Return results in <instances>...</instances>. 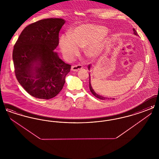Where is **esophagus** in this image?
Listing matches in <instances>:
<instances>
[{
  "label": "esophagus",
  "instance_id": "obj_1",
  "mask_svg": "<svg viewBox=\"0 0 159 159\" xmlns=\"http://www.w3.org/2000/svg\"><path fill=\"white\" fill-rule=\"evenodd\" d=\"M83 68V67H82V65H80V64H78V65H76V66H73L72 67H71V70L72 71H79L80 70H81L82 68Z\"/></svg>",
  "mask_w": 159,
  "mask_h": 159
}]
</instances>
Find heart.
Here are the masks:
<instances>
[{
  "label": "heart",
  "instance_id": "heart-1",
  "mask_svg": "<svg viewBox=\"0 0 159 159\" xmlns=\"http://www.w3.org/2000/svg\"><path fill=\"white\" fill-rule=\"evenodd\" d=\"M107 28L102 25L86 24L77 26L68 34L61 36V51L66 59L71 60L79 53L80 48H86V55L96 58L102 51L107 41Z\"/></svg>",
  "mask_w": 159,
  "mask_h": 159
}]
</instances>
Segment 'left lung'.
<instances>
[{"label": "left lung", "mask_w": 159, "mask_h": 159, "mask_svg": "<svg viewBox=\"0 0 159 159\" xmlns=\"http://www.w3.org/2000/svg\"><path fill=\"white\" fill-rule=\"evenodd\" d=\"M133 31H134V34H135V35H138V33H137V32H136V31L135 30V29H133ZM91 64L90 65H89L88 66V69L90 70V69H91ZM89 89H90V91H91V92H92V93L95 97H97V98L100 99H102V100H105V99H114V98H107V97H103V96H101V95H98V93H97L93 89V88H92V86H91V77H90V74H89Z\"/></svg>", "instance_id": "obj_1"}]
</instances>
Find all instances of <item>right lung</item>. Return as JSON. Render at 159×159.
Returning a JSON list of instances; mask_svg holds the SVG:
<instances>
[{"label":"right lung","instance_id":"add662e5","mask_svg":"<svg viewBox=\"0 0 159 159\" xmlns=\"http://www.w3.org/2000/svg\"><path fill=\"white\" fill-rule=\"evenodd\" d=\"M66 21L47 18L27 26L14 46L12 59L16 77L31 96L49 99L57 95L65 83L71 66L55 49Z\"/></svg>","mask_w":159,"mask_h":159}]
</instances>
